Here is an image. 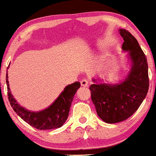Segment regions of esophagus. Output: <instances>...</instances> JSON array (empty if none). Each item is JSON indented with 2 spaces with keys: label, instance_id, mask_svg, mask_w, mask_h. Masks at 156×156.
Masks as SVG:
<instances>
[{
  "label": "esophagus",
  "instance_id": "esophagus-1",
  "mask_svg": "<svg viewBox=\"0 0 156 156\" xmlns=\"http://www.w3.org/2000/svg\"><path fill=\"white\" fill-rule=\"evenodd\" d=\"M88 80H86V79H83L80 81V83H81V85L83 86V87H87L88 86Z\"/></svg>",
  "mask_w": 156,
  "mask_h": 156
}]
</instances>
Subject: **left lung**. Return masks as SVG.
Returning a JSON list of instances; mask_svg holds the SVG:
<instances>
[{"instance_id": "8db88e82", "label": "left lung", "mask_w": 156, "mask_h": 156, "mask_svg": "<svg viewBox=\"0 0 156 156\" xmlns=\"http://www.w3.org/2000/svg\"><path fill=\"white\" fill-rule=\"evenodd\" d=\"M120 34L124 40L122 49L129 52L131 60L129 74L118 84H93L90 87L97 114L107 123L121 122L130 118L140 107L149 89L145 55L131 33L120 29Z\"/></svg>"}]
</instances>
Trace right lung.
I'll use <instances>...</instances> for the list:
<instances>
[{
  "label": "right lung",
  "instance_id": "right-lung-1",
  "mask_svg": "<svg viewBox=\"0 0 156 156\" xmlns=\"http://www.w3.org/2000/svg\"><path fill=\"white\" fill-rule=\"evenodd\" d=\"M9 69V68H7ZM8 98L14 111L29 125L39 130L58 129L66 121L73 98L80 83L76 82L67 85L58 98L48 108L40 112H30L22 107L11 93L8 81V73L5 76Z\"/></svg>",
  "mask_w": 156,
  "mask_h": 156
}]
</instances>
